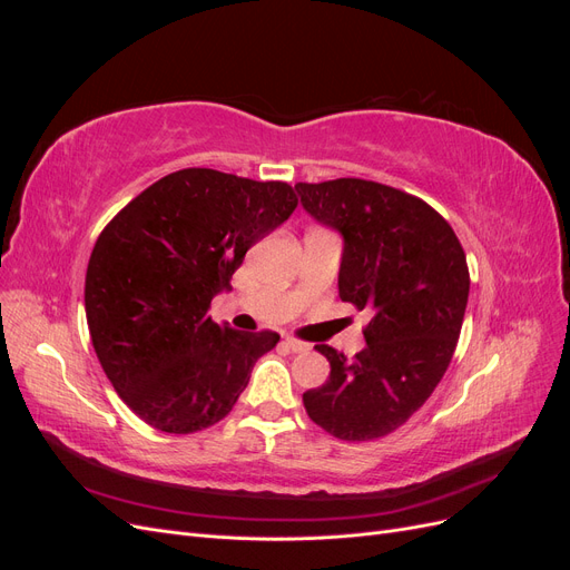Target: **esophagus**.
I'll use <instances>...</instances> for the list:
<instances>
[{
	"mask_svg": "<svg viewBox=\"0 0 570 570\" xmlns=\"http://www.w3.org/2000/svg\"><path fill=\"white\" fill-rule=\"evenodd\" d=\"M281 344H283V347H285L287 352H295V354H297V352H306V350H308V344H306V342L295 340V337H285Z\"/></svg>",
	"mask_w": 570,
	"mask_h": 570,
	"instance_id": "obj_1",
	"label": "esophagus"
}]
</instances>
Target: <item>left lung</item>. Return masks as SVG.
<instances>
[{"instance_id": "obj_1", "label": "left lung", "mask_w": 570, "mask_h": 570, "mask_svg": "<svg viewBox=\"0 0 570 570\" xmlns=\"http://www.w3.org/2000/svg\"><path fill=\"white\" fill-rule=\"evenodd\" d=\"M295 189L308 216L342 235L340 299L371 314L354 358L318 344L331 375L304 392V409L340 440L390 435L454 356L471 287L463 247L433 206L390 185L337 178Z\"/></svg>"}]
</instances>
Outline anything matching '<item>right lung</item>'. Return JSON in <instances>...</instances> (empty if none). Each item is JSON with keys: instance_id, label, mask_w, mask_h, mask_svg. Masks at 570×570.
<instances>
[{"instance_id": "right-lung-1", "label": "right lung", "mask_w": 570, "mask_h": 570, "mask_svg": "<svg viewBox=\"0 0 570 570\" xmlns=\"http://www.w3.org/2000/svg\"><path fill=\"white\" fill-rule=\"evenodd\" d=\"M297 209L287 183L214 168L176 170L97 237L85 314L101 368L137 416L189 435L226 419L258 356L281 335L239 333L206 314L252 245Z\"/></svg>"}]
</instances>
